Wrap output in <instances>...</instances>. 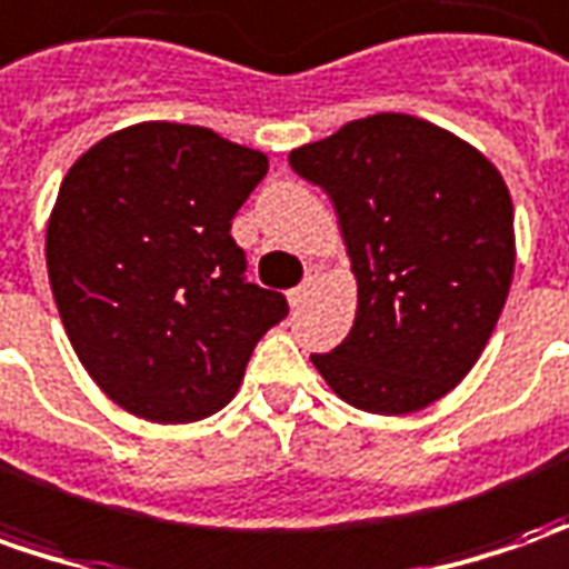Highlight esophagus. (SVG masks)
<instances>
[{"label": "esophagus", "mask_w": 569, "mask_h": 569, "mask_svg": "<svg viewBox=\"0 0 569 569\" xmlns=\"http://www.w3.org/2000/svg\"><path fill=\"white\" fill-rule=\"evenodd\" d=\"M317 283H320V270H308L305 283L296 286V289H289V305H292V308H299L301 301L311 296V289H315Z\"/></svg>", "instance_id": "obj_1"}]
</instances>
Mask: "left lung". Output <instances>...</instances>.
<instances>
[{
  "label": "left lung",
  "mask_w": 569,
  "mask_h": 569,
  "mask_svg": "<svg viewBox=\"0 0 569 569\" xmlns=\"http://www.w3.org/2000/svg\"><path fill=\"white\" fill-rule=\"evenodd\" d=\"M336 208L358 280L351 333L311 355L351 408L411 415L470 373L513 277L498 168L430 121L382 111L289 152Z\"/></svg>",
  "instance_id": "1"
}]
</instances>
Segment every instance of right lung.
I'll return each mask as SVG.
<instances>
[{
    "instance_id": "add662e5",
    "label": "right lung",
    "mask_w": 569,
    "mask_h": 569,
    "mask_svg": "<svg viewBox=\"0 0 569 569\" xmlns=\"http://www.w3.org/2000/svg\"><path fill=\"white\" fill-rule=\"evenodd\" d=\"M268 154L208 127L149 121L83 152L61 180L46 264L64 333L96 386L152 423L236 396L289 305L246 280L230 236Z\"/></svg>"
}]
</instances>
